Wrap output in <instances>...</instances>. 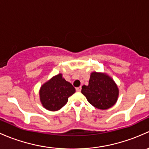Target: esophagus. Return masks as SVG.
I'll use <instances>...</instances> for the list:
<instances>
[{
  "label": "esophagus",
  "instance_id": "esophagus-1",
  "mask_svg": "<svg viewBox=\"0 0 149 149\" xmlns=\"http://www.w3.org/2000/svg\"><path fill=\"white\" fill-rule=\"evenodd\" d=\"M81 89H82V87H81V86H80V87H77V88H76V91H77V92H80V91H81Z\"/></svg>",
  "mask_w": 149,
  "mask_h": 149
}]
</instances>
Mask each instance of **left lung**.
Listing matches in <instances>:
<instances>
[{"label": "left lung", "instance_id": "left-lung-1", "mask_svg": "<svg viewBox=\"0 0 149 149\" xmlns=\"http://www.w3.org/2000/svg\"><path fill=\"white\" fill-rule=\"evenodd\" d=\"M81 92L92 105L96 108L106 110L115 105L119 91L114 81L108 75L93 72L89 85L82 86Z\"/></svg>", "mask_w": 149, "mask_h": 149}]
</instances>
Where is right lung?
<instances>
[{
	"instance_id": "obj_1",
	"label": "right lung",
	"mask_w": 149,
	"mask_h": 149,
	"mask_svg": "<svg viewBox=\"0 0 149 149\" xmlns=\"http://www.w3.org/2000/svg\"><path fill=\"white\" fill-rule=\"evenodd\" d=\"M74 93L72 85L62 78V74H59L41 86L39 95L43 106L49 110L56 111L64 106L69 97Z\"/></svg>"
}]
</instances>
